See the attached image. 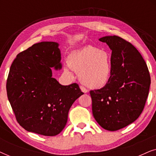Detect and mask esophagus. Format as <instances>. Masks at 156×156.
<instances>
[{
	"label": "esophagus",
	"instance_id": "1",
	"mask_svg": "<svg viewBox=\"0 0 156 156\" xmlns=\"http://www.w3.org/2000/svg\"><path fill=\"white\" fill-rule=\"evenodd\" d=\"M80 89H81V90H82V91H83L84 93H87V91H87V89L83 86H80Z\"/></svg>",
	"mask_w": 156,
	"mask_h": 156
}]
</instances>
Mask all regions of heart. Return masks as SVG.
Returning <instances> with one entry per match:
<instances>
[{
  "label": "heart",
  "instance_id": "obj_1",
  "mask_svg": "<svg viewBox=\"0 0 156 156\" xmlns=\"http://www.w3.org/2000/svg\"><path fill=\"white\" fill-rule=\"evenodd\" d=\"M69 69L79 74L80 82L90 89H101L109 82L112 72V56L106 50L87 46L70 54ZM65 72L70 74L66 68Z\"/></svg>",
  "mask_w": 156,
  "mask_h": 156
}]
</instances>
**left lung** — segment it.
Segmentation results:
<instances>
[{
    "instance_id": "8db88e82",
    "label": "left lung",
    "mask_w": 156,
    "mask_h": 156,
    "mask_svg": "<svg viewBox=\"0 0 156 156\" xmlns=\"http://www.w3.org/2000/svg\"><path fill=\"white\" fill-rule=\"evenodd\" d=\"M99 40L112 50V72L105 87L90 91L92 113L102 128L114 131L139 117L148 96L151 76L140 53L129 42L116 35Z\"/></svg>"
}]
</instances>
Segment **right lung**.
Returning <instances> with one entry per match:
<instances>
[{"mask_svg": "<svg viewBox=\"0 0 156 156\" xmlns=\"http://www.w3.org/2000/svg\"><path fill=\"white\" fill-rule=\"evenodd\" d=\"M59 44H34L18 54L8 74L6 90L18 123L26 131L47 136L59 134L68 112L83 93L76 83L63 86L52 77L61 69Z\"/></svg>", "mask_w": 156, "mask_h": 156, "instance_id": "right-lung-1", "label": "right lung"}]
</instances>
